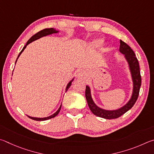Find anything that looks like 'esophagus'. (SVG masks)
<instances>
[{"label": "esophagus", "instance_id": "esophagus-1", "mask_svg": "<svg viewBox=\"0 0 154 154\" xmlns=\"http://www.w3.org/2000/svg\"><path fill=\"white\" fill-rule=\"evenodd\" d=\"M77 78L78 79L80 80H84L86 78V73L83 70H80L79 72L77 73Z\"/></svg>", "mask_w": 154, "mask_h": 154}]
</instances>
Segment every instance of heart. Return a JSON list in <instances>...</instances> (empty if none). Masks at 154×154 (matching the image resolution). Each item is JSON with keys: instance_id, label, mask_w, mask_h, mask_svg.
I'll list each match as a JSON object with an SVG mask.
<instances>
[{"instance_id": "obj_1", "label": "heart", "mask_w": 154, "mask_h": 154, "mask_svg": "<svg viewBox=\"0 0 154 154\" xmlns=\"http://www.w3.org/2000/svg\"><path fill=\"white\" fill-rule=\"evenodd\" d=\"M102 45V40H97L93 41L92 43V45L94 47H99Z\"/></svg>"}]
</instances>
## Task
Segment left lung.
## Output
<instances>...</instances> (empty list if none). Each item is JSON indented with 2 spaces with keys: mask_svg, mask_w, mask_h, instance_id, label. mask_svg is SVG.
Masks as SVG:
<instances>
[{
  "mask_svg": "<svg viewBox=\"0 0 154 154\" xmlns=\"http://www.w3.org/2000/svg\"><path fill=\"white\" fill-rule=\"evenodd\" d=\"M120 53L125 55V58L127 60L129 67L132 75V79L133 81V93L132 95L131 99L126 103L125 106L116 110H105L99 108L94 103L91 95L90 88L88 86H86L85 96L87 99L88 106L89 107L91 111L93 112L97 116L105 118V119H115L118 118L125 114L129 109H131L139 97L140 87L141 85V76L140 73V68L139 61L136 57L135 54L132 48L123 42L122 40H120Z\"/></svg>",
  "mask_w": 154,
  "mask_h": 154,
  "instance_id": "8db88e82",
  "label": "left lung"
}]
</instances>
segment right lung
<instances>
[{
  "instance_id": "add662e5",
  "label": "right lung",
  "mask_w": 154,
  "mask_h": 154,
  "mask_svg": "<svg viewBox=\"0 0 154 154\" xmlns=\"http://www.w3.org/2000/svg\"><path fill=\"white\" fill-rule=\"evenodd\" d=\"M57 32H58V31L55 30V29H53V28H46V29H42V30H40V31L38 32H37L36 34H35L34 35V36H32L29 39L28 41L27 42L26 45L25 46H24L23 48V49L21 51V52L20 53V54H19V55H18L17 58V59H18L19 57H20V55H21V53H22L23 51V50L26 48V46L28 45V44H29V43H31L32 42H33V41H34V40L38 39V38H41V37H42V36H47V35L52 34H53V33H57ZM17 60H16V61H17ZM16 61H15V63H16ZM72 81H73V80H71V81H70V82L68 83V85H67L66 91H67V89H68V88L70 87V86H71V84H72ZM61 106H60V107H59V108L58 109L57 111V112L55 113V114H53V115H51V116H50L47 117V118H34V117L29 116H28L29 118H31V119L34 120H36V121L47 120H48V119H51V118H54V117H55L56 116L59 114V111H60V109H61Z\"/></svg>"
}]
</instances>
